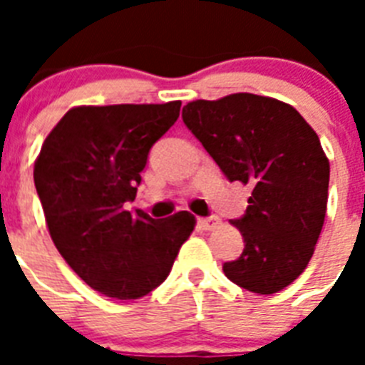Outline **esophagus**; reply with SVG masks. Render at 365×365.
I'll return each instance as SVG.
<instances>
[{"mask_svg":"<svg viewBox=\"0 0 365 365\" xmlns=\"http://www.w3.org/2000/svg\"><path fill=\"white\" fill-rule=\"evenodd\" d=\"M220 223H222V222H220V217H216V216L200 217V220H199V225L205 229V231H214V229H216Z\"/></svg>","mask_w":365,"mask_h":365,"instance_id":"obj_1","label":"esophagus"}]
</instances>
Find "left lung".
Returning <instances> with one entry per match:
<instances>
[{
	"label": "left lung",
	"mask_w": 365,
	"mask_h": 365,
	"mask_svg": "<svg viewBox=\"0 0 365 365\" xmlns=\"http://www.w3.org/2000/svg\"><path fill=\"white\" fill-rule=\"evenodd\" d=\"M193 132L229 182L250 183L239 259L225 277L259 295L277 294L309 265L328 206L329 160L312 126L280 100L237 93L183 108Z\"/></svg>",
	"instance_id": "8db88e82"
}]
</instances>
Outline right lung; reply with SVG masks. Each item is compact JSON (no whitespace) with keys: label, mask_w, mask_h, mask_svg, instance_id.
<instances>
[{"label":"right lung","mask_w":365,"mask_h":365,"mask_svg":"<svg viewBox=\"0 0 365 365\" xmlns=\"http://www.w3.org/2000/svg\"><path fill=\"white\" fill-rule=\"evenodd\" d=\"M182 102L71 108L45 138L34 182L54 246L93 289L140 299L163 284L195 216L153 220L128 212L149 149Z\"/></svg>","instance_id":"right-lung-1"}]
</instances>
